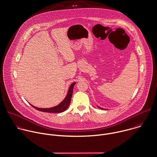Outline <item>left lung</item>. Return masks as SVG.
<instances>
[{
  "instance_id": "8db88e82",
  "label": "left lung",
  "mask_w": 157,
  "mask_h": 157,
  "mask_svg": "<svg viewBox=\"0 0 157 157\" xmlns=\"http://www.w3.org/2000/svg\"><path fill=\"white\" fill-rule=\"evenodd\" d=\"M100 109H104V108H101V107H100V106H98Z\"/></svg>"
}]
</instances>
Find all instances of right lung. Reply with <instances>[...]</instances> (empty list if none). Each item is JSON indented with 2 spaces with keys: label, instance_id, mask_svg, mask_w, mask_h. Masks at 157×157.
I'll list each match as a JSON object with an SVG mask.
<instances>
[{
  "label": "right lung",
  "instance_id": "obj_1",
  "mask_svg": "<svg viewBox=\"0 0 157 157\" xmlns=\"http://www.w3.org/2000/svg\"><path fill=\"white\" fill-rule=\"evenodd\" d=\"M75 83H76V82H74L70 85L66 96L65 97L64 100L60 104H59L56 106H53L51 108H41L36 107L32 104L30 105L36 109L40 111H43V112H46V113H61V112H63L68 108L69 105L70 104L72 93H73V88Z\"/></svg>",
  "mask_w": 157,
  "mask_h": 157
}]
</instances>
